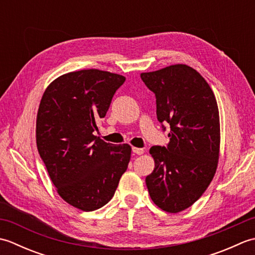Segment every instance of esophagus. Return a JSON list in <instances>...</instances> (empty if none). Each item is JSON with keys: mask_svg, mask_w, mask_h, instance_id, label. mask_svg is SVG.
<instances>
[{"mask_svg": "<svg viewBox=\"0 0 255 255\" xmlns=\"http://www.w3.org/2000/svg\"><path fill=\"white\" fill-rule=\"evenodd\" d=\"M132 152L133 153H136V154H138V155H140V154H142L143 152H144V150L142 149V148H132Z\"/></svg>", "mask_w": 255, "mask_h": 255, "instance_id": "1", "label": "esophagus"}]
</instances>
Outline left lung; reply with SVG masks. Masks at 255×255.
<instances>
[{"mask_svg": "<svg viewBox=\"0 0 255 255\" xmlns=\"http://www.w3.org/2000/svg\"><path fill=\"white\" fill-rule=\"evenodd\" d=\"M155 95L156 117L165 131L166 147L153 145L154 170L145 177L153 203L167 213L192 206L207 189L217 169L220 126L217 101L196 70L174 64L140 74Z\"/></svg>", "mask_w": 255, "mask_h": 255, "instance_id": "left-lung-1", "label": "left lung"}]
</instances>
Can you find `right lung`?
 <instances>
[{
  "instance_id": "1",
  "label": "right lung",
  "mask_w": 255,
  "mask_h": 255,
  "mask_svg": "<svg viewBox=\"0 0 255 255\" xmlns=\"http://www.w3.org/2000/svg\"><path fill=\"white\" fill-rule=\"evenodd\" d=\"M123 75L97 69L70 72L48 86L36 123L37 149L62 199L83 211L106 205L126 172L131 148L94 136Z\"/></svg>"
}]
</instances>
